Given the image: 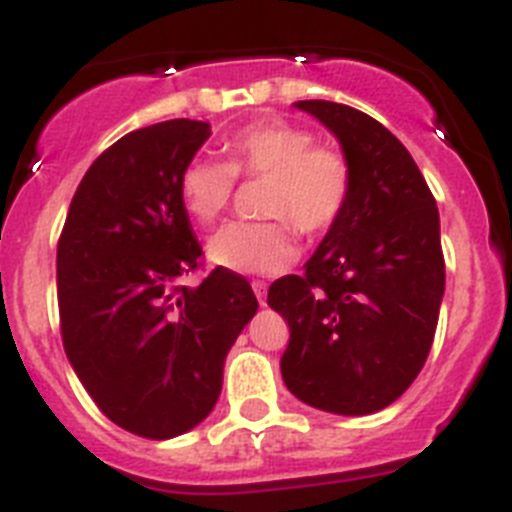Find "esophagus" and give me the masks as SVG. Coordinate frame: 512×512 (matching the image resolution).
Here are the masks:
<instances>
[{
  "mask_svg": "<svg viewBox=\"0 0 512 512\" xmlns=\"http://www.w3.org/2000/svg\"><path fill=\"white\" fill-rule=\"evenodd\" d=\"M251 287H253V295H256V300H259V305H266V284L261 282V279H256Z\"/></svg>",
  "mask_w": 512,
  "mask_h": 512,
  "instance_id": "34e87169",
  "label": "esophagus"
}]
</instances>
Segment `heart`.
Wrapping results in <instances>:
<instances>
[{
	"instance_id": "1",
	"label": "heart",
	"mask_w": 512,
	"mask_h": 512,
	"mask_svg": "<svg viewBox=\"0 0 512 512\" xmlns=\"http://www.w3.org/2000/svg\"><path fill=\"white\" fill-rule=\"evenodd\" d=\"M225 161L192 158L179 176V197L200 225L228 210L235 179L266 182V223H230L210 241V259L238 274H277L295 261L289 225L318 238L341 223L354 194V169L343 151L287 120H256L223 143Z\"/></svg>"
}]
</instances>
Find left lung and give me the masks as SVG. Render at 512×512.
<instances>
[{
  "mask_svg": "<svg viewBox=\"0 0 512 512\" xmlns=\"http://www.w3.org/2000/svg\"><path fill=\"white\" fill-rule=\"evenodd\" d=\"M341 140L354 194L300 277L269 287L287 320L289 392L336 415H369L408 390L431 354L446 264L438 207L418 164L382 122L348 104L302 99Z\"/></svg>",
  "mask_w": 512,
  "mask_h": 512,
  "instance_id": "1",
  "label": "left lung"
}]
</instances>
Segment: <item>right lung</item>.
Wrapping results in <instances>:
<instances>
[{
    "label": "right lung",
    "instance_id": "obj_1",
    "mask_svg": "<svg viewBox=\"0 0 512 512\" xmlns=\"http://www.w3.org/2000/svg\"><path fill=\"white\" fill-rule=\"evenodd\" d=\"M207 138L210 125L187 117L122 135L84 174L58 238L66 356L112 423L153 441L210 415L225 356L259 307L223 266L182 284L202 246L179 176Z\"/></svg>",
    "mask_w": 512,
    "mask_h": 512
}]
</instances>
